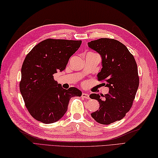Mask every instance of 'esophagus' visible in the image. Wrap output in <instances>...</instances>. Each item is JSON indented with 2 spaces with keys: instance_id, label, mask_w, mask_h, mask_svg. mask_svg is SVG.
Segmentation results:
<instances>
[{
  "instance_id": "1",
  "label": "esophagus",
  "mask_w": 158,
  "mask_h": 158,
  "mask_svg": "<svg viewBox=\"0 0 158 158\" xmlns=\"http://www.w3.org/2000/svg\"><path fill=\"white\" fill-rule=\"evenodd\" d=\"M81 96H82V98H86V99H88V98H89V96L88 94L84 93V92H83V93L82 94Z\"/></svg>"
}]
</instances>
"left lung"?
Listing matches in <instances>:
<instances>
[{"mask_svg": "<svg viewBox=\"0 0 158 158\" xmlns=\"http://www.w3.org/2000/svg\"><path fill=\"white\" fill-rule=\"evenodd\" d=\"M88 45L101 57L102 68L97 77L105 81L109 89L105 96L90 94V98L100 104L91 116L98 123L108 125L123 119L132 107L139 85L137 64L126 47L117 40L102 38Z\"/></svg>", "mask_w": 158, "mask_h": 158, "instance_id": "left-lung-1", "label": "left lung"}]
</instances>
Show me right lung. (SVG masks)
Listing matches in <instances>:
<instances>
[{
    "instance_id": "right-lung-1",
    "label": "right lung",
    "mask_w": 158,
    "mask_h": 158,
    "mask_svg": "<svg viewBox=\"0 0 158 158\" xmlns=\"http://www.w3.org/2000/svg\"><path fill=\"white\" fill-rule=\"evenodd\" d=\"M81 42L45 39L26 56L22 66L19 89L26 108L35 119L46 124L58 122L66 113L70 99L81 96L79 89H64L53 79V74L66 69Z\"/></svg>"
}]
</instances>
